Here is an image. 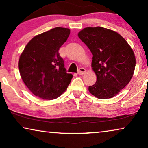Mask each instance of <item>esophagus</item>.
<instances>
[{"label": "esophagus", "mask_w": 148, "mask_h": 148, "mask_svg": "<svg viewBox=\"0 0 148 148\" xmlns=\"http://www.w3.org/2000/svg\"><path fill=\"white\" fill-rule=\"evenodd\" d=\"M86 72V69H84V68H83V67H81V68L79 69L77 73H78L79 75H82L84 74Z\"/></svg>", "instance_id": "1"}]
</instances>
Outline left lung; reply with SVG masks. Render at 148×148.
<instances>
[{"label":"left lung","instance_id":"obj_1","mask_svg":"<svg viewBox=\"0 0 148 148\" xmlns=\"http://www.w3.org/2000/svg\"><path fill=\"white\" fill-rule=\"evenodd\" d=\"M78 36L93 54L92 67L97 80L89 86L90 92L100 99L116 96L129 84L134 73L132 48L120 34L104 27L84 28Z\"/></svg>","mask_w":148,"mask_h":148}]
</instances>
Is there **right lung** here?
<instances>
[{
    "label": "right lung",
    "mask_w": 148,
    "mask_h": 148,
    "mask_svg": "<svg viewBox=\"0 0 148 148\" xmlns=\"http://www.w3.org/2000/svg\"><path fill=\"white\" fill-rule=\"evenodd\" d=\"M69 34L68 28H53L36 36L24 48L19 60V73L36 96L53 100L67 89L73 75L66 73L58 50Z\"/></svg>",
    "instance_id": "obj_1"
}]
</instances>
